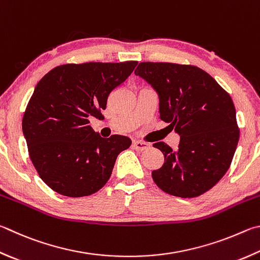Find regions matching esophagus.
Masks as SVG:
<instances>
[{"mask_svg": "<svg viewBox=\"0 0 260 260\" xmlns=\"http://www.w3.org/2000/svg\"><path fill=\"white\" fill-rule=\"evenodd\" d=\"M133 148L136 151H144V150L149 148V144L145 143V142H141V141H134Z\"/></svg>", "mask_w": 260, "mask_h": 260, "instance_id": "34e87169", "label": "esophagus"}]
</instances>
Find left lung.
<instances>
[{
    "label": "left lung",
    "instance_id": "left-lung-1",
    "mask_svg": "<svg viewBox=\"0 0 260 260\" xmlns=\"http://www.w3.org/2000/svg\"><path fill=\"white\" fill-rule=\"evenodd\" d=\"M135 75L159 94L160 119L181 136L178 148L154 143L165 164L152 172L168 194L196 198L225 175L240 138L230 94L205 70L191 64L141 62Z\"/></svg>",
    "mask_w": 260,
    "mask_h": 260
}]
</instances>
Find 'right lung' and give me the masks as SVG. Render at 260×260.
<instances>
[{
	"mask_svg": "<svg viewBox=\"0 0 260 260\" xmlns=\"http://www.w3.org/2000/svg\"><path fill=\"white\" fill-rule=\"evenodd\" d=\"M138 61L66 63L36 85L22 118L28 153L46 185L70 198L91 196L106 185L116 159L129 148L127 136L103 139L89 126L100 118L110 93Z\"/></svg>",
	"mask_w": 260,
	"mask_h": 260,
	"instance_id": "right-lung-1",
	"label": "right lung"
}]
</instances>
